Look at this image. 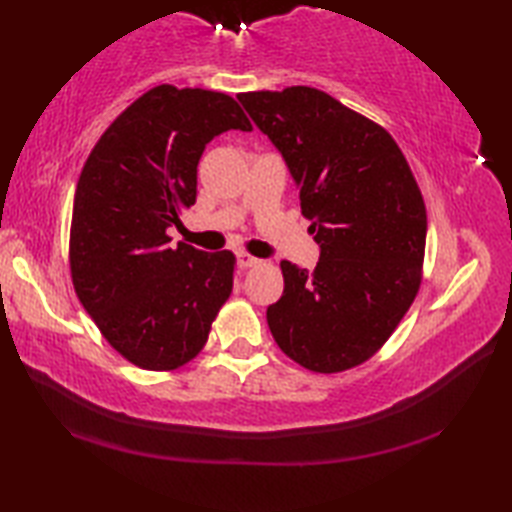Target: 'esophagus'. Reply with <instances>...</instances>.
<instances>
[{
    "mask_svg": "<svg viewBox=\"0 0 512 512\" xmlns=\"http://www.w3.org/2000/svg\"><path fill=\"white\" fill-rule=\"evenodd\" d=\"M237 264L242 266V268H253V266L262 264V259L248 255V253H237Z\"/></svg>",
    "mask_w": 512,
    "mask_h": 512,
    "instance_id": "obj_1",
    "label": "esophagus"
}]
</instances>
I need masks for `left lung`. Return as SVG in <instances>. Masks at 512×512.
<instances>
[{
    "label": "left lung",
    "instance_id": "left-lung-1",
    "mask_svg": "<svg viewBox=\"0 0 512 512\" xmlns=\"http://www.w3.org/2000/svg\"><path fill=\"white\" fill-rule=\"evenodd\" d=\"M237 99L284 156L321 246L314 273L281 262L284 295L268 306V328L310 372L361 365L422 281L427 209L409 162L385 127L321 90L292 85Z\"/></svg>",
    "mask_w": 512,
    "mask_h": 512
}]
</instances>
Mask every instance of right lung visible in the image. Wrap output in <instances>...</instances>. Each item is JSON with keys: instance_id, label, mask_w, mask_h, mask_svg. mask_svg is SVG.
<instances>
[{"instance_id": "right-lung-1", "label": "right lung", "mask_w": 512, "mask_h": 512, "mask_svg": "<svg viewBox=\"0 0 512 512\" xmlns=\"http://www.w3.org/2000/svg\"><path fill=\"white\" fill-rule=\"evenodd\" d=\"M228 129H253L228 94L158 85L105 129L76 184V297L107 343L151 372L198 356L233 292L231 250L169 244L195 204L204 147Z\"/></svg>"}]
</instances>
